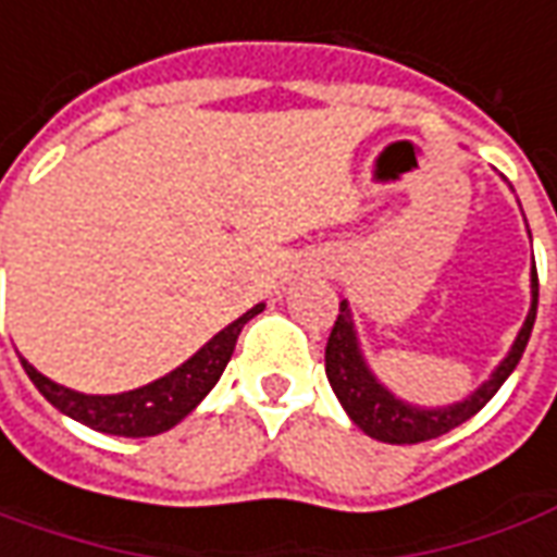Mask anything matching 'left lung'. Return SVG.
I'll list each match as a JSON object with an SVG mask.
<instances>
[{
    "instance_id": "obj_1",
    "label": "left lung",
    "mask_w": 557,
    "mask_h": 557,
    "mask_svg": "<svg viewBox=\"0 0 557 557\" xmlns=\"http://www.w3.org/2000/svg\"><path fill=\"white\" fill-rule=\"evenodd\" d=\"M536 298H540V283H536V268L531 271V310L528 320L512 342V350L500 359V366L491 372L485 384L472 389L463 403H454L445 408H421L403 403L396 393H389L369 369V362L359 350L357 329H354V313L350 305L342 301L338 320L329 332L326 344V377L344 411L350 414V421L357 423L366 436L377 438V442H389V445H414V442H426L442 433H448L454 426L469 421L475 411L491 403V396L503 387V381L516 372L518 359L528 347L531 338L533 320H536Z\"/></svg>"
}]
</instances>
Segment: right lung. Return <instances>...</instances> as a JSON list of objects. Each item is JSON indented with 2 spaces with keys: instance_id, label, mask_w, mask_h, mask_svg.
Here are the masks:
<instances>
[{
  "instance_id": "add662e5",
  "label": "right lung",
  "mask_w": 557,
  "mask_h": 557,
  "mask_svg": "<svg viewBox=\"0 0 557 557\" xmlns=\"http://www.w3.org/2000/svg\"><path fill=\"white\" fill-rule=\"evenodd\" d=\"M262 310L264 305H256L244 317H237L231 326L222 329L219 335H213L195 357L185 359L180 369H173L164 377L146 384V387L127 389V393L90 396V393H78V389L54 384L36 366H29L24 357H21V366L29 374V381L39 387L41 396L72 421L85 423L97 433H109V436H158L170 426H176L185 414H191L200 399L215 387V381L222 377L231 354H234L240 329Z\"/></svg>"
}]
</instances>
